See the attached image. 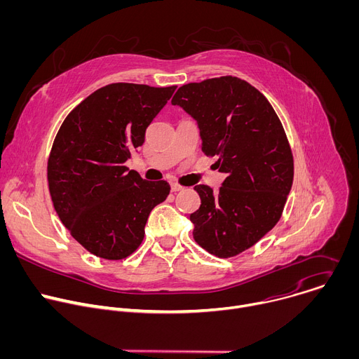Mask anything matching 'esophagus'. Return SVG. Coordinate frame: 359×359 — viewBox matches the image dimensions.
<instances>
[{
	"mask_svg": "<svg viewBox=\"0 0 359 359\" xmlns=\"http://www.w3.org/2000/svg\"><path fill=\"white\" fill-rule=\"evenodd\" d=\"M170 189H172V191H180V190H183L184 187H182V186H180V184H177V183H172Z\"/></svg>",
	"mask_w": 359,
	"mask_h": 359,
	"instance_id": "obj_1",
	"label": "esophagus"
}]
</instances>
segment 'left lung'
<instances>
[{"label": "left lung", "instance_id": "obj_1", "mask_svg": "<svg viewBox=\"0 0 359 359\" xmlns=\"http://www.w3.org/2000/svg\"><path fill=\"white\" fill-rule=\"evenodd\" d=\"M172 105L200 129L201 150L227 177L217 193L194 186L201 204L190 215L196 243L220 259L250 248L280 220L294 177L284 128L267 97L248 82L220 76L177 89Z\"/></svg>", "mask_w": 359, "mask_h": 359}]
</instances>
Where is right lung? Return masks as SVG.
Instances as JSON below:
<instances>
[{
	"label": "right lung",
	"mask_w": 359,
	"mask_h": 359,
	"mask_svg": "<svg viewBox=\"0 0 359 359\" xmlns=\"http://www.w3.org/2000/svg\"><path fill=\"white\" fill-rule=\"evenodd\" d=\"M176 86L111 83L65 118L48 159V186L71 236L96 257L122 260L142 243L168 182H147L125 162Z\"/></svg>",
	"instance_id": "1"
}]
</instances>
